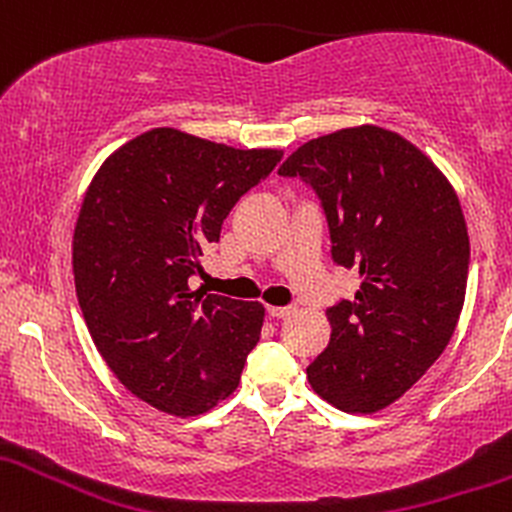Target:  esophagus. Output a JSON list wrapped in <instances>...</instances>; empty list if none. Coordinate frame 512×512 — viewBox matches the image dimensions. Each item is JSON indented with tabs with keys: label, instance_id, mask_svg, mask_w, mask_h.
Instances as JSON below:
<instances>
[{
	"label": "esophagus",
	"instance_id": "1",
	"mask_svg": "<svg viewBox=\"0 0 512 512\" xmlns=\"http://www.w3.org/2000/svg\"><path fill=\"white\" fill-rule=\"evenodd\" d=\"M292 312H295V307H292V304H287V307H268V314H271L273 319H285V317H290Z\"/></svg>",
	"mask_w": 512,
	"mask_h": 512
}]
</instances>
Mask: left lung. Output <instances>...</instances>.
Returning a JSON list of instances; mask_svg holds the SVG:
<instances>
[{
	"label": "left lung",
	"instance_id": "obj_1",
	"mask_svg": "<svg viewBox=\"0 0 512 512\" xmlns=\"http://www.w3.org/2000/svg\"><path fill=\"white\" fill-rule=\"evenodd\" d=\"M278 174L312 188L333 263L363 278L353 300L326 309L331 341L307 367L309 384L341 411H380L455 333L469 273L457 195L421 149L375 125L307 142Z\"/></svg>",
	"mask_w": 512,
	"mask_h": 512
}]
</instances>
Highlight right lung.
Returning <instances> with one entry per match:
<instances>
[{"mask_svg":"<svg viewBox=\"0 0 512 512\" xmlns=\"http://www.w3.org/2000/svg\"><path fill=\"white\" fill-rule=\"evenodd\" d=\"M280 149H234L174 128L103 162L72 241L77 300L101 358L137 399L198 416L237 389L263 304L191 292L205 246Z\"/></svg>","mask_w":512,"mask_h":512,"instance_id":"add662e5","label":"right lung"}]
</instances>
